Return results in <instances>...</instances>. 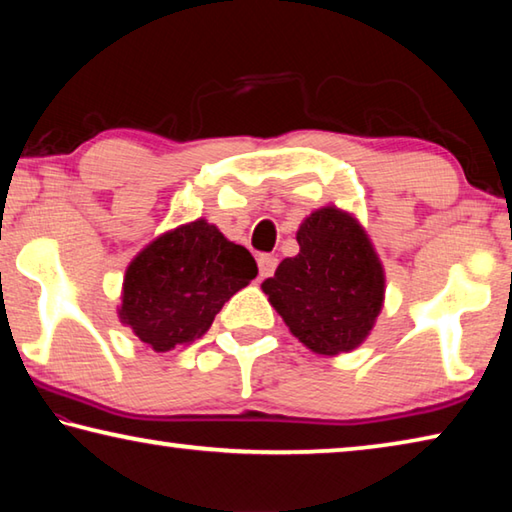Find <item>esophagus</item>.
Listing matches in <instances>:
<instances>
[{
	"label": "esophagus",
	"instance_id": "esophagus-1",
	"mask_svg": "<svg viewBox=\"0 0 512 512\" xmlns=\"http://www.w3.org/2000/svg\"><path fill=\"white\" fill-rule=\"evenodd\" d=\"M257 266H259V275L262 277H271L275 273L277 259L273 255H259L257 257Z\"/></svg>",
	"mask_w": 512,
	"mask_h": 512
}]
</instances>
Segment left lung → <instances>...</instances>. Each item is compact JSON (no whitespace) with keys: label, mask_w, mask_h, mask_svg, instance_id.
Segmentation results:
<instances>
[{"label":"left lung","mask_w":512,"mask_h":512,"mask_svg":"<svg viewBox=\"0 0 512 512\" xmlns=\"http://www.w3.org/2000/svg\"><path fill=\"white\" fill-rule=\"evenodd\" d=\"M300 253L262 284L291 334L316 354L350 352L366 339L384 302V268L357 219L336 207L307 216Z\"/></svg>","instance_id":"1"}]
</instances>
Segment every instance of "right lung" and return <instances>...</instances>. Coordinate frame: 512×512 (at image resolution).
<instances>
[{"instance_id": "1", "label": "right lung", "mask_w": 512, "mask_h": 512, "mask_svg": "<svg viewBox=\"0 0 512 512\" xmlns=\"http://www.w3.org/2000/svg\"><path fill=\"white\" fill-rule=\"evenodd\" d=\"M255 275L257 264L244 246L198 219L158 237L133 259L119 318L155 352L185 348Z\"/></svg>"}]
</instances>
